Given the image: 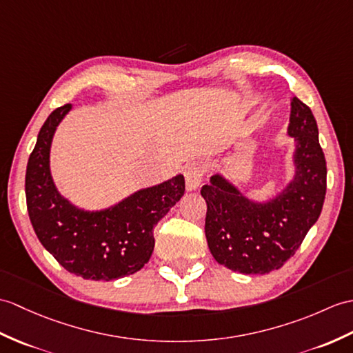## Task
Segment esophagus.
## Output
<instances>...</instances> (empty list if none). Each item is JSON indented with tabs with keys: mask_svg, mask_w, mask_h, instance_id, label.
I'll return each mask as SVG.
<instances>
[{
	"mask_svg": "<svg viewBox=\"0 0 353 353\" xmlns=\"http://www.w3.org/2000/svg\"><path fill=\"white\" fill-rule=\"evenodd\" d=\"M204 168L200 163H190L185 170V182H186V191H195L203 182Z\"/></svg>",
	"mask_w": 353,
	"mask_h": 353,
	"instance_id": "34e87169",
	"label": "esophagus"
}]
</instances>
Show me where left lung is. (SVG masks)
Segmentation results:
<instances>
[{
  "label": "left lung",
  "instance_id": "obj_1",
  "mask_svg": "<svg viewBox=\"0 0 353 353\" xmlns=\"http://www.w3.org/2000/svg\"><path fill=\"white\" fill-rule=\"evenodd\" d=\"M288 134L294 138V176L268 201L247 199L228 180L215 174L201 188L206 200L204 233L219 265L241 274L280 269L301 247L321 216L326 194V161L313 112L292 99Z\"/></svg>",
  "mask_w": 353,
  "mask_h": 353
}]
</instances>
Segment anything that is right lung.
I'll return each mask as SVG.
<instances>
[{
	"label": "right lung",
	"instance_id": "1",
	"mask_svg": "<svg viewBox=\"0 0 353 353\" xmlns=\"http://www.w3.org/2000/svg\"><path fill=\"white\" fill-rule=\"evenodd\" d=\"M70 110L65 103L49 114L30 154L26 195L32 228L46 251L84 280L110 281L135 274L152 256L154 225L182 199L185 179L177 174L103 210L73 206L57 191L49 170L55 129Z\"/></svg>",
	"mask_w": 353,
	"mask_h": 353
}]
</instances>
